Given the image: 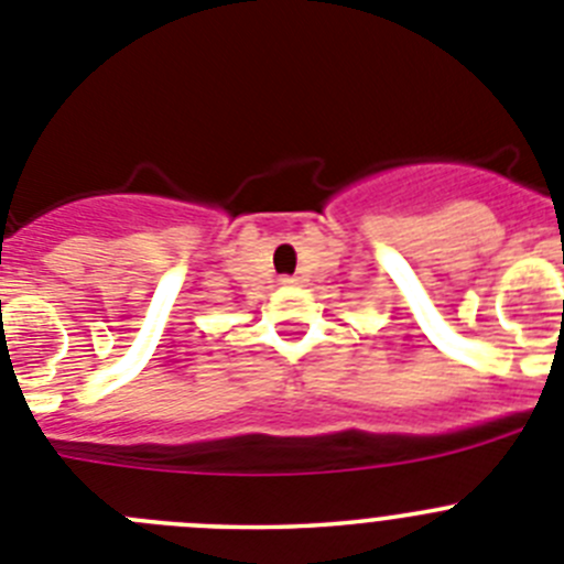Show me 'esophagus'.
<instances>
[{"instance_id":"esophagus-1","label":"esophagus","mask_w":564,"mask_h":564,"mask_svg":"<svg viewBox=\"0 0 564 564\" xmlns=\"http://www.w3.org/2000/svg\"><path fill=\"white\" fill-rule=\"evenodd\" d=\"M279 285H282V288L299 285V276H279Z\"/></svg>"}]
</instances>
